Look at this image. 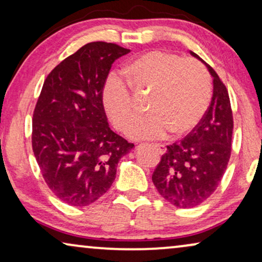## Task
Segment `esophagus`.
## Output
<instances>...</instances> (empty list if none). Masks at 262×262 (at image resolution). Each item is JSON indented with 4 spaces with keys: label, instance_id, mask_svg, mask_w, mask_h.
Returning <instances> with one entry per match:
<instances>
[{
    "label": "esophagus",
    "instance_id": "esophagus-1",
    "mask_svg": "<svg viewBox=\"0 0 262 262\" xmlns=\"http://www.w3.org/2000/svg\"><path fill=\"white\" fill-rule=\"evenodd\" d=\"M154 146H155V148L159 150L160 154H164L167 151V148H166V145H164V144H154Z\"/></svg>",
    "mask_w": 262,
    "mask_h": 262
}]
</instances>
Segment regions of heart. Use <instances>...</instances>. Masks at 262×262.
Listing matches in <instances>:
<instances>
[{
	"label": "heart",
	"mask_w": 262,
	"mask_h": 262,
	"mask_svg": "<svg viewBox=\"0 0 262 262\" xmlns=\"http://www.w3.org/2000/svg\"><path fill=\"white\" fill-rule=\"evenodd\" d=\"M124 73L136 94H150L151 114L128 127L127 135L132 139H161L169 131L175 136L188 134L209 107L210 76L194 59L152 50L132 59ZM128 88L120 77L112 75L102 89L107 116L120 130H125L138 112L137 100Z\"/></svg>",
	"instance_id": "heart-1"
}]
</instances>
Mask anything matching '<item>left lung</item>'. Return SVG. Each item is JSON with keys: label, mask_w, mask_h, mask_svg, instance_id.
I'll use <instances>...</instances> for the list:
<instances>
[{"label": "left lung", "mask_w": 262, "mask_h": 262, "mask_svg": "<svg viewBox=\"0 0 262 262\" xmlns=\"http://www.w3.org/2000/svg\"><path fill=\"white\" fill-rule=\"evenodd\" d=\"M213 78L210 107L187 137L167 151L154 171L157 191L171 205L188 209L205 202L223 178L231 154L232 112L227 88L212 68L194 52Z\"/></svg>", "instance_id": "left-lung-1"}]
</instances>
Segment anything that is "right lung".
<instances>
[{
	"instance_id": "1",
	"label": "right lung",
	"mask_w": 262,
	"mask_h": 262,
	"mask_svg": "<svg viewBox=\"0 0 262 262\" xmlns=\"http://www.w3.org/2000/svg\"><path fill=\"white\" fill-rule=\"evenodd\" d=\"M128 52L112 42H89L60 62L42 85L32 146L49 188L69 205L87 206L105 194L120 159L135 146L111 130L102 103L111 67Z\"/></svg>"
}]
</instances>
